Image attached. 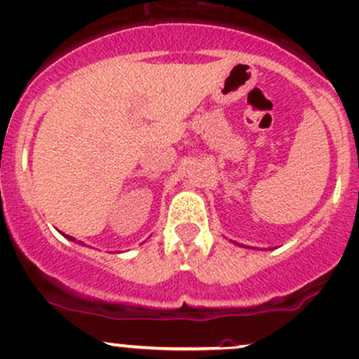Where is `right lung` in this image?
Listing matches in <instances>:
<instances>
[{
	"instance_id": "right-lung-1",
	"label": "right lung",
	"mask_w": 359,
	"mask_h": 359,
	"mask_svg": "<svg viewBox=\"0 0 359 359\" xmlns=\"http://www.w3.org/2000/svg\"><path fill=\"white\" fill-rule=\"evenodd\" d=\"M62 234H64V233H62ZM64 236H66V238H67V240H71V241H76V238H72V236H67V234H64ZM78 243H79V245H83V243H81V241H78Z\"/></svg>"
}]
</instances>
